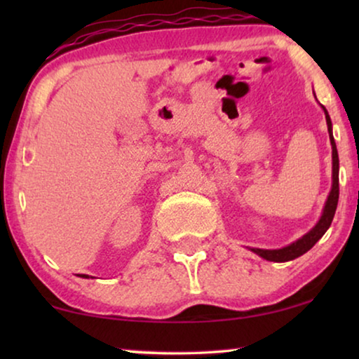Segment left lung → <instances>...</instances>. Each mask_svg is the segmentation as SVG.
<instances>
[{"label": "left lung", "instance_id": "1", "mask_svg": "<svg viewBox=\"0 0 359 359\" xmlns=\"http://www.w3.org/2000/svg\"><path fill=\"white\" fill-rule=\"evenodd\" d=\"M323 112H325V121H327V129L328 135H330V144H332V189L328 193V198L325 201V205H323L322 215L318 219V222L313 225V227L309 230L306 235H302L301 238H297L296 242L286 245L283 248H274V250H266V248H248L252 250L253 253H257L258 257L263 259H268V262L274 263H284L291 262V259H296L301 257V255L307 253L313 245H316L318 240L323 237V233L327 232L328 227H330L333 215H335L337 204H338V194H340V188H338V170H340V161H338V151H337V144L335 139H333L332 132V121L330 116L325 107L322 106Z\"/></svg>", "mask_w": 359, "mask_h": 359}]
</instances>
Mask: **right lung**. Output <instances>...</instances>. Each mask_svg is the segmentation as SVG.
<instances>
[{
	"label": "right lung",
	"mask_w": 359,
	"mask_h": 359,
	"mask_svg": "<svg viewBox=\"0 0 359 359\" xmlns=\"http://www.w3.org/2000/svg\"><path fill=\"white\" fill-rule=\"evenodd\" d=\"M78 276H80V278H90L88 274H78Z\"/></svg>",
	"instance_id": "1"
}]
</instances>
